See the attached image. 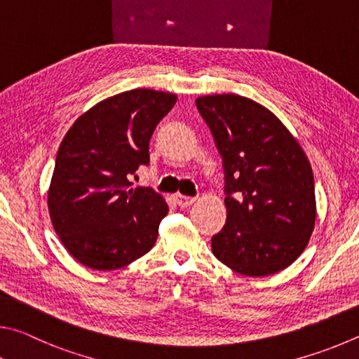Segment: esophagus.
Returning a JSON list of instances; mask_svg holds the SVG:
<instances>
[{
	"mask_svg": "<svg viewBox=\"0 0 359 359\" xmlns=\"http://www.w3.org/2000/svg\"><path fill=\"white\" fill-rule=\"evenodd\" d=\"M194 202H196L194 197H186L183 194H176V203H178L181 208H187V206H191Z\"/></svg>",
	"mask_w": 359,
	"mask_h": 359,
	"instance_id": "obj_1",
	"label": "esophagus"
}]
</instances>
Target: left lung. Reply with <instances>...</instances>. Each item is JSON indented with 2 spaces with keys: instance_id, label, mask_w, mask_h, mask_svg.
<instances>
[{
  "instance_id": "1",
  "label": "left lung",
  "mask_w": 359,
  "mask_h": 359,
  "mask_svg": "<svg viewBox=\"0 0 359 359\" xmlns=\"http://www.w3.org/2000/svg\"><path fill=\"white\" fill-rule=\"evenodd\" d=\"M222 156L227 222L211 238L219 262L262 278L303 254L316 227L313 173L280 119L238 94L196 99Z\"/></svg>"
}]
</instances>
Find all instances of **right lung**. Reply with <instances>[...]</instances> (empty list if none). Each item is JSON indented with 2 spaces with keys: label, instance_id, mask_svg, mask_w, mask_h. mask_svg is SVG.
<instances>
[{
  "label": "right lung",
  "instance_id": "add662e5",
  "mask_svg": "<svg viewBox=\"0 0 359 359\" xmlns=\"http://www.w3.org/2000/svg\"><path fill=\"white\" fill-rule=\"evenodd\" d=\"M175 94L137 88L100 100L62 138L48 187V212L62 246L91 269H119L154 246L165 200L151 187H130L149 163L157 123Z\"/></svg>",
  "mask_w": 359,
  "mask_h": 359
}]
</instances>
